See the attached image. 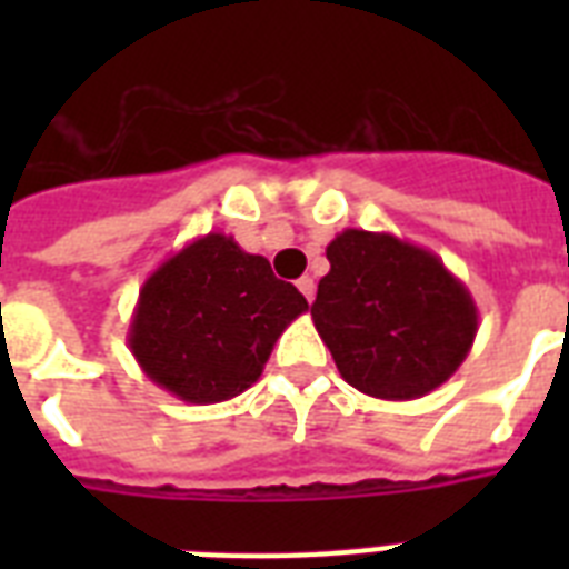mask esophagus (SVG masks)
<instances>
[{
    "label": "esophagus",
    "mask_w": 569,
    "mask_h": 569,
    "mask_svg": "<svg viewBox=\"0 0 569 569\" xmlns=\"http://www.w3.org/2000/svg\"><path fill=\"white\" fill-rule=\"evenodd\" d=\"M298 289H301L303 298L312 303V298H316V280H312V277H301V280H298Z\"/></svg>",
    "instance_id": "esophagus-1"
}]
</instances>
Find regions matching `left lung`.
<instances>
[{
    "label": "left lung",
    "mask_w": 569,
    "mask_h": 569,
    "mask_svg": "<svg viewBox=\"0 0 569 569\" xmlns=\"http://www.w3.org/2000/svg\"><path fill=\"white\" fill-rule=\"evenodd\" d=\"M328 262L310 312L351 387L410 401L458 372L476 342L478 307L437 253L392 232L342 230Z\"/></svg>",
    "instance_id": "1"
}]
</instances>
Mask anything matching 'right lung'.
Segmentation results:
<instances>
[{"mask_svg": "<svg viewBox=\"0 0 569 569\" xmlns=\"http://www.w3.org/2000/svg\"><path fill=\"white\" fill-rule=\"evenodd\" d=\"M307 310L266 257L206 232L144 280L129 348L156 387L189 405H218L257 383L280 333Z\"/></svg>", "mask_w": 569, "mask_h": 569, "instance_id": "right-lung-1", "label": "right lung"}]
</instances>
